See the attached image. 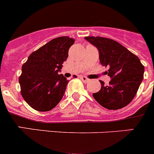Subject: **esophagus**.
I'll use <instances>...</instances> for the list:
<instances>
[{
    "mask_svg": "<svg viewBox=\"0 0 154 154\" xmlns=\"http://www.w3.org/2000/svg\"><path fill=\"white\" fill-rule=\"evenodd\" d=\"M80 80H82V81L84 82V83H88L90 81V80L86 77H80Z\"/></svg>",
    "mask_w": 154,
    "mask_h": 154,
    "instance_id": "34e87169",
    "label": "esophagus"
}]
</instances>
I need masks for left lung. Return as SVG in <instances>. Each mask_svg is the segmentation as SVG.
<instances>
[{
	"label": "left lung",
	"mask_w": 154,
	"mask_h": 154,
	"mask_svg": "<svg viewBox=\"0 0 154 154\" xmlns=\"http://www.w3.org/2000/svg\"><path fill=\"white\" fill-rule=\"evenodd\" d=\"M84 38L98 48L100 63L109 67L107 74L112 78L108 86L100 80L101 89L93 97L99 104L110 110L128 105L143 78L144 67L140 59L115 40L100 36Z\"/></svg>",
	"instance_id": "8db88e82"
}]
</instances>
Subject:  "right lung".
<instances>
[{"instance_id": "add662e5", "label": "right lung", "mask_w": 154, "mask_h": 154, "mask_svg": "<svg viewBox=\"0 0 154 154\" xmlns=\"http://www.w3.org/2000/svg\"><path fill=\"white\" fill-rule=\"evenodd\" d=\"M74 43L68 36L54 38L33 51L23 64L19 77L21 95L35 110L50 111L62 99L68 80L57 73Z\"/></svg>"}]
</instances>
